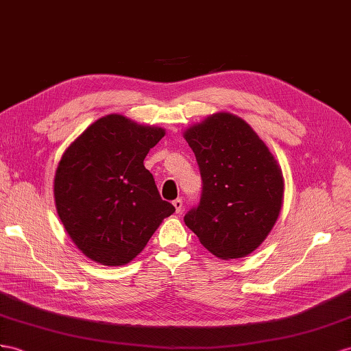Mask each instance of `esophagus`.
Segmentation results:
<instances>
[{"mask_svg": "<svg viewBox=\"0 0 351 351\" xmlns=\"http://www.w3.org/2000/svg\"><path fill=\"white\" fill-rule=\"evenodd\" d=\"M173 206H175V209H176V213H181L182 212V200L181 199L173 200Z\"/></svg>", "mask_w": 351, "mask_h": 351, "instance_id": "esophagus-1", "label": "esophagus"}]
</instances>
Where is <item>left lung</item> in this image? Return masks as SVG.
<instances>
[{
	"mask_svg": "<svg viewBox=\"0 0 351 351\" xmlns=\"http://www.w3.org/2000/svg\"><path fill=\"white\" fill-rule=\"evenodd\" d=\"M200 169L199 206L184 221L221 259L243 258L273 230L283 204L282 169L240 117L217 112L184 132Z\"/></svg>",
	"mask_w": 351,
	"mask_h": 351,
	"instance_id": "8db88e82",
	"label": "left lung"
}]
</instances>
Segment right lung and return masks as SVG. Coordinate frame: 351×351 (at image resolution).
Wrapping results in <instances>:
<instances>
[{
	"mask_svg": "<svg viewBox=\"0 0 351 351\" xmlns=\"http://www.w3.org/2000/svg\"><path fill=\"white\" fill-rule=\"evenodd\" d=\"M163 136L165 129L110 114L64 152L55 176L56 209L87 258L111 267L130 263L175 212L143 166Z\"/></svg>",
	"mask_w": 351,
	"mask_h": 351,
	"instance_id": "1",
	"label": "right lung"
}]
</instances>
